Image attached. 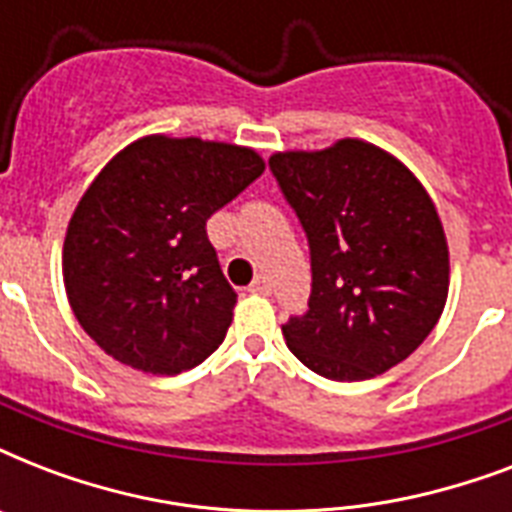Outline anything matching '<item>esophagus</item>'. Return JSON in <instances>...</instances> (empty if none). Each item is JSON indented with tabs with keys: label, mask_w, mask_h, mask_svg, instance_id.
<instances>
[{
	"label": "esophagus",
	"mask_w": 512,
	"mask_h": 512,
	"mask_svg": "<svg viewBox=\"0 0 512 512\" xmlns=\"http://www.w3.org/2000/svg\"><path fill=\"white\" fill-rule=\"evenodd\" d=\"M249 292H252V295H271V281L265 279V276H255V281L249 284Z\"/></svg>",
	"instance_id": "1"
}]
</instances>
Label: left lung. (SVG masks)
<instances>
[{
	"instance_id": "8db88e82",
	"label": "left lung",
	"mask_w": 512,
	"mask_h": 512,
	"mask_svg": "<svg viewBox=\"0 0 512 512\" xmlns=\"http://www.w3.org/2000/svg\"><path fill=\"white\" fill-rule=\"evenodd\" d=\"M311 249L308 311L281 324L289 350L337 382L401 364L433 332L449 292V249L417 177L380 148L271 156Z\"/></svg>"
}]
</instances>
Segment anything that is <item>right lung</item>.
Here are the masks:
<instances>
[{
  "mask_svg": "<svg viewBox=\"0 0 512 512\" xmlns=\"http://www.w3.org/2000/svg\"><path fill=\"white\" fill-rule=\"evenodd\" d=\"M263 170L249 148L164 135L100 170L68 223L63 281L74 316L108 356L170 377L215 353L236 292L207 220Z\"/></svg>",
  "mask_w": 512,
  "mask_h": 512,
  "instance_id": "1",
  "label": "right lung"
}]
</instances>
